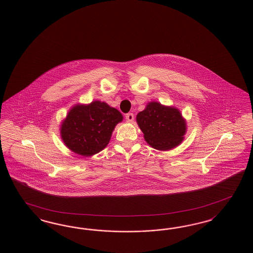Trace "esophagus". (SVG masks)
Instances as JSON below:
<instances>
[{
	"mask_svg": "<svg viewBox=\"0 0 253 253\" xmlns=\"http://www.w3.org/2000/svg\"><path fill=\"white\" fill-rule=\"evenodd\" d=\"M125 119H126V121H128V122H132V121H133V114H132V113L126 114Z\"/></svg>",
	"mask_w": 253,
	"mask_h": 253,
	"instance_id": "obj_1",
	"label": "esophagus"
}]
</instances>
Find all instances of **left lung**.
<instances>
[{
	"label": "left lung",
	"mask_w": 253,
	"mask_h": 253,
	"mask_svg": "<svg viewBox=\"0 0 253 253\" xmlns=\"http://www.w3.org/2000/svg\"><path fill=\"white\" fill-rule=\"evenodd\" d=\"M145 140L155 149L166 151L180 144L186 132V122L180 112L158 102H150L136 116Z\"/></svg>",
	"instance_id": "8db88e82"
}]
</instances>
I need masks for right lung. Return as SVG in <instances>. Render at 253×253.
Returning a JSON list of instances; mask_svg holds the SVG:
<instances>
[{"mask_svg":"<svg viewBox=\"0 0 253 253\" xmlns=\"http://www.w3.org/2000/svg\"><path fill=\"white\" fill-rule=\"evenodd\" d=\"M122 115L107 103L94 101L76 105L63 121L60 133L64 144L78 155L89 157L103 150Z\"/></svg>","mask_w":253,"mask_h":253,"instance_id":"obj_1","label":"right lung"}]
</instances>
